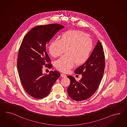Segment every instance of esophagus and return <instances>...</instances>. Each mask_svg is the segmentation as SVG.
<instances>
[{"label":"esophagus","instance_id":"esophagus-1","mask_svg":"<svg viewBox=\"0 0 127 127\" xmlns=\"http://www.w3.org/2000/svg\"><path fill=\"white\" fill-rule=\"evenodd\" d=\"M61 77H62V78H63V77H65L66 76L65 74H64V73H61Z\"/></svg>","mask_w":127,"mask_h":127}]
</instances>
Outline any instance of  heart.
Masks as SVG:
<instances>
[{
    "label": "heart",
    "mask_w": 127,
    "mask_h": 127,
    "mask_svg": "<svg viewBox=\"0 0 127 127\" xmlns=\"http://www.w3.org/2000/svg\"><path fill=\"white\" fill-rule=\"evenodd\" d=\"M93 48V41L89 36L82 31H69L63 33L60 39L51 41L48 51L53 57L64 53L65 55L57 60L55 66L63 72H67L74 66L85 63L89 58Z\"/></svg>",
    "instance_id": "heart-1"
}]
</instances>
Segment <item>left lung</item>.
Here are the masks:
<instances>
[{"mask_svg": "<svg viewBox=\"0 0 127 127\" xmlns=\"http://www.w3.org/2000/svg\"><path fill=\"white\" fill-rule=\"evenodd\" d=\"M105 67V56L101 42L96 47L86 62L76 69V74H82V78L77 81L72 76H68L70 84L67 88L69 96L76 101L90 98L96 92L102 80Z\"/></svg>", "mask_w": 127, "mask_h": 127, "instance_id": "8db88e82", "label": "left lung"}]
</instances>
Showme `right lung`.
Returning a JSON list of instances; mask_svg holds the SVG:
<instances>
[{"instance_id": "add662e5", "label": "right lung", "mask_w": 127, "mask_h": 127, "mask_svg": "<svg viewBox=\"0 0 127 127\" xmlns=\"http://www.w3.org/2000/svg\"><path fill=\"white\" fill-rule=\"evenodd\" d=\"M62 25L54 24L37 26L24 36L19 49L17 71L25 91L32 97L40 99L48 96L52 87L60 76L57 71L43 75V66L52 67L46 51V46L59 31Z\"/></svg>"}]
</instances>
